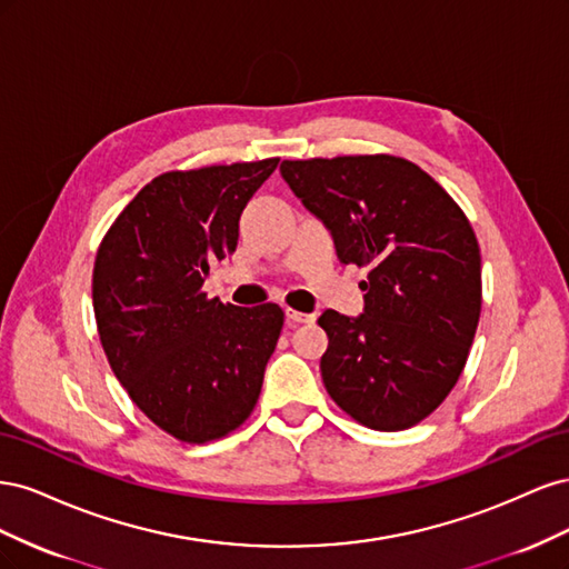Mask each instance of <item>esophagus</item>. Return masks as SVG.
I'll return each mask as SVG.
<instances>
[{
  "label": "esophagus",
  "mask_w": 569,
  "mask_h": 569,
  "mask_svg": "<svg viewBox=\"0 0 569 569\" xmlns=\"http://www.w3.org/2000/svg\"><path fill=\"white\" fill-rule=\"evenodd\" d=\"M287 322L291 325V327H297V325H301V322H313L316 320V316H308V313H301V311H295V308H287Z\"/></svg>",
  "instance_id": "obj_1"
}]
</instances>
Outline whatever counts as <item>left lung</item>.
I'll list each match as a JSON object with an SVG mask.
<instances>
[{
  "instance_id": "obj_1",
  "label": "left lung",
  "mask_w": 569,
  "mask_h": 569,
  "mask_svg": "<svg viewBox=\"0 0 569 569\" xmlns=\"http://www.w3.org/2000/svg\"><path fill=\"white\" fill-rule=\"evenodd\" d=\"M280 173L335 237L339 261L370 268L366 313L325 311L320 372L356 422L401 432L443 403L481 313V256L453 197L391 153L282 161Z\"/></svg>"
}]
</instances>
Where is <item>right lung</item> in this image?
I'll return each instance as SVG.
<instances>
[{
  "mask_svg": "<svg viewBox=\"0 0 569 569\" xmlns=\"http://www.w3.org/2000/svg\"><path fill=\"white\" fill-rule=\"evenodd\" d=\"M280 159L168 170L144 184L97 249L92 303L109 366L132 403L184 443L242 427L278 347V303L209 299L206 274L234 253L239 216Z\"/></svg>",
  "mask_w": 569,
  "mask_h": 569,
  "instance_id": "obj_1",
  "label": "right lung"
}]
</instances>
